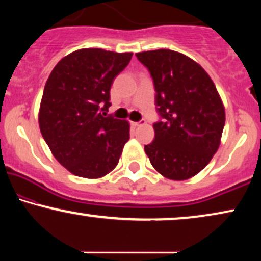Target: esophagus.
Wrapping results in <instances>:
<instances>
[{
    "label": "esophagus",
    "mask_w": 261,
    "mask_h": 261,
    "mask_svg": "<svg viewBox=\"0 0 261 261\" xmlns=\"http://www.w3.org/2000/svg\"><path fill=\"white\" fill-rule=\"evenodd\" d=\"M146 123V121L145 120H141V121H138V122H133V124L134 126H142V124H145Z\"/></svg>",
    "instance_id": "34e87169"
}]
</instances>
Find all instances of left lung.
Here are the masks:
<instances>
[{"mask_svg":"<svg viewBox=\"0 0 261 261\" xmlns=\"http://www.w3.org/2000/svg\"><path fill=\"white\" fill-rule=\"evenodd\" d=\"M155 89L154 140L145 146L152 166L165 178L185 180L208 165L219 149L226 112L205 70L183 53L154 49L135 53Z\"/></svg>","mask_w":261,"mask_h":261,"instance_id":"8db88e82","label":"left lung"}]
</instances>
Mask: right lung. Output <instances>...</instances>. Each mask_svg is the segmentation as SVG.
Masks as SVG:
<instances>
[{"label":"right lung","mask_w":261,"mask_h":261,"mask_svg":"<svg viewBox=\"0 0 261 261\" xmlns=\"http://www.w3.org/2000/svg\"><path fill=\"white\" fill-rule=\"evenodd\" d=\"M132 52L82 48L60 59L45 84L39 127L52 154L74 176L96 179L115 169L129 122L107 116L114 78Z\"/></svg>","instance_id":"right-lung-1"}]
</instances>
